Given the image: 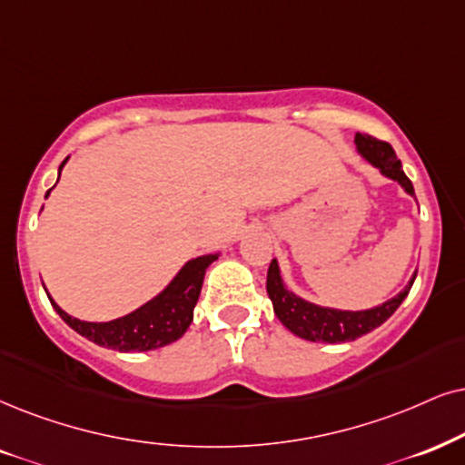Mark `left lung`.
Masks as SVG:
<instances>
[{
    "instance_id": "left-lung-1",
    "label": "left lung",
    "mask_w": 465,
    "mask_h": 465,
    "mask_svg": "<svg viewBox=\"0 0 465 465\" xmlns=\"http://www.w3.org/2000/svg\"><path fill=\"white\" fill-rule=\"evenodd\" d=\"M356 145L358 152L367 158L373 167H378L386 178L397 180L403 186L405 193L414 195V186L410 182L408 175L403 173L401 161H399L395 150L391 148V143L371 137V134H356ZM416 274L410 281V285H405V290L399 296L391 298L389 302L380 304L369 311H337V309H324L311 304L302 298H298L296 293L287 292L283 281H281L279 266L276 260H272L268 268V281L266 290L270 301H272L274 313L281 320L287 331L298 334L301 339L307 341H320V343H343V341H354L362 334L371 332L373 328L384 324L389 317L399 309V304L403 302V298L408 296L410 287H412Z\"/></svg>"
}]
</instances>
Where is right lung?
<instances>
[{
  "mask_svg": "<svg viewBox=\"0 0 465 465\" xmlns=\"http://www.w3.org/2000/svg\"><path fill=\"white\" fill-rule=\"evenodd\" d=\"M64 163L60 164V169L64 167ZM216 257H219V252L191 260L180 270L178 276L169 283L161 296H156L154 301L143 304L141 309L133 311L131 315L120 317V320L114 322H103V324L81 322L68 315L66 311H62L51 298L49 301L53 309L60 313L62 320L73 331L79 332L81 337L94 341L96 345L117 351L156 350L178 341L186 332V328L191 326L193 309H195L199 292H202L205 270H208Z\"/></svg>",
  "mask_w": 465,
  "mask_h": 465,
  "instance_id": "1",
  "label": "right lung"
}]
</instances>
